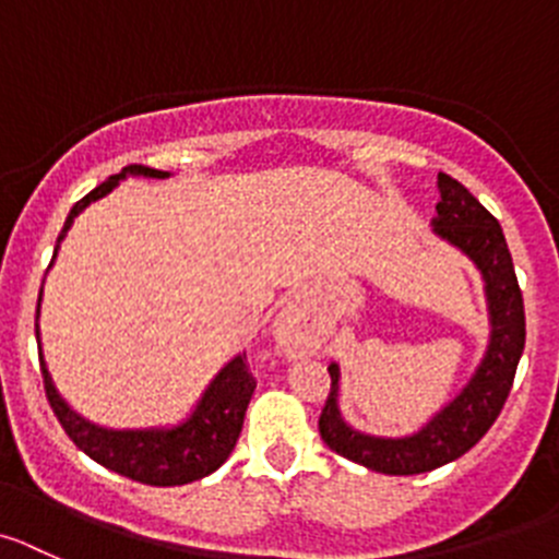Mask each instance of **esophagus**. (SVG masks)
I'll return each mask as SVG.
<instances>
[{
    "label": "esophagus",
    "mask_w": 559,
    "mask_h": 559,
    "mask_svg": "<svg viewBox=\"0 0 559 559\" xmlns=\"http://www.w3.org/2000/svg\"><path fill=\"white\" fill-rule=\"evenodd\" d=\"M314 347L317 338L309 328L297 325L295 320L286 322V350H289L292 356H306V353H311Z\"/></svg>",
    "instance_id": "1"
}]
</instances>
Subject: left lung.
<instances>
[{"label": "left lung", "instance_id": "left-lung-1", "mask_svg": "<svg viewBox=\"0 0 559 559\" xmlns=\"http://www.w3.org/2000/svg\"><path fill=\"white\" fill-rule=\"evenodd\" d=\"M432 231L477 264L485 281V300L491 314V342L466 389L447 408L438 411L419 432L405 438H378L353 430L338 411V364L328 367L331 391L320 414V436L336 455L380 474H421L466 455L502 414L513 389L515 367L524 353V297L515 278L513 259L497 217L452 176L438 174Z\"/></svg>", "mask_w": 559, "mask_h": 559}]
</instances>
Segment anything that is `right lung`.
Wrapping results in <instances>:
<instances>
[{
	"mask_svg": "<svg viewBox=\"0 0 559 559\" xmlns=\"http://www.w3.org/2000/svg\"><path fill=\"white\" fill-rule=\"evenodd\" d=\"M127 176H148V179H168V170H154L145 165H129L121 174L109 176L104 185L87 192L82 201L74 203V209L68 212L66 226H62L60 237H57V248L60 239L66 237L74 217L82 209L91 206L93 201L104 198L118 187ZM55 248V255H57ZM55 262V259H51ZM51 267V264H49ZM44 292V289H40ZM38 314H40V295H38ZM35 336L40 338L38 325H35ZM40 372H44V389L46 400H49L51 411L60 419L62 430L68 438L93 457L102 463L109 472H118L121 477L138 479L143 485H187L192 479H201L221 468L231 455L234 444H237L239 432H242L245 411H248L250 397H253L255 378L248 369V358L237 356L215 374V380L203 391L201 403L190 414V419L181 421L176 427H151V430H107L93 421L82 419L76 411L68 408L66 400L57 394L51 374L46 369L44 356H40Z\"/></svg>",
	"mask_w": 559,
	"mask_h": 559,
	"instance_id": "obj_1",
	"label": "right lung"
}]
</instances>
